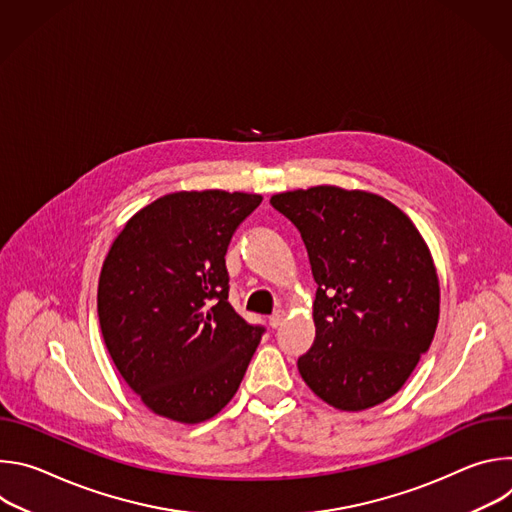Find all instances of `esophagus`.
Listing matches in <instances>:
<instances>
[{"label":"esophagus","mask_w":512,"mask_h":512,"mask_svg":"<svg viewBox=\"0 0 512 512\" xmlns=\"http://www.w3.org/2000/svg\"><path fill=\"white\" fill-rule=\"evenodd\" d=\"M283 320H285V312H283V310H277L273 316H269V326H271V328H277V326H281Z\"/></svg>","instance_id":"esophagus-1"}]
</instances>
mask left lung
<instances>
[{"instance_id":"8db88e82","label":"left lung","mask_w":512,"mask_h":512,"mask_svg":"<svg viewBox=\"0 0 512 512\" xmlns=\"http://www.w3.org/2000/svg\"><path fill=\"white\" fill-rule=\"evenodd\" d=\"M308 249L316 338L300 356L306 385L340 411L393 397L440 320V279L411 218L367 190L312 186L271 196Z\"/></svg>"}]
</instances>
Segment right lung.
<instances>
[{
  "label": "right lung",
  "mask_w": 512,
  "mask_h": 512,
  "mask_svg": "<svg viewBox=\"0 0 512 512\" xmlns=\"http://www.w3.org/2000/svg\"><path fill=\"white\" fill-rule=\"evenodd\" d=\"M261 194L182 190L137 210L99 275L97 312L123 381L156 415L202 423L235 397L263 328L229 298L233 233Z\"/></svg>",
  "instance_id": "1"
}]
</instances>
